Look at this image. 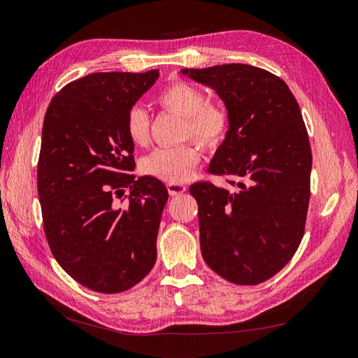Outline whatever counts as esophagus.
Masks as SVG:
<instances>
[{"mask_svg":"<svg viewBox=\"0 0 358 358\" xmlns=\"http://www.w3.org/2000/svg\"><path fill=\"white\" fill-rule=\"evenodd\" d=\"M186 190H187V187L182 186V185H173V182H169V185H168V192H169L171 196H177V195L185 194Z\"/></svg>","mask_w":358,"mask_h":358,"instance_id":"esophagus-1","label":"esophagus"}]
</instances>
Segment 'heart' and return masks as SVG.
<instances>
[{"mask_svg": "<svg viewBox=\"0 0 358 358\" xmlns=\"http://www.w3.org/2000/svg\"><path fill=\"white\" fill-rule=\"evenodd\" d=\"M163 110L182 116L181 139H195L206 148H216L221 143L230 127L227 110L215 103H207L203 90L185 81H176L163 87L157 96ZM151 121L141 107H131L125 117V133L134 145L145 146L150 141ZM195 142H186L171 148H157L141 163L145 176L164 182L186 181L201 162V148Z\"/></svg>", "mask_w": 358, "mask_h": 358, "instance_id": "1", "label": "heart"}]
</instances>
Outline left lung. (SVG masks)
I'll return each mask as SVG.
<instances>
[{
  "instance_id": "1",
  "label": "left lung",
  "mask_w": 358,
  "mask_h": 358,
  "mask_svg": "<svg viewBox=\"0 0 358 358\" xmlns=\"http://www.w3.org/2000/svg\"><path fill=\"white\" fill-rule=\"evenodd\" d=\"M217 92L230 128L208 172L192 185L207 266L227 281L255 286L293 257L306 230L311 148L299 106L272 72L242 63L182 69Z\"/></svg>"
}]
</instances>
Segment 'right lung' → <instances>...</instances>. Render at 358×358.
Wrapping results in <instances>:
<instances>
[{
    "label": "right lung",
    "mask_w": 358,
    "mask_h": 358,
    "mask_svg": "<svg viewBox=\"0 0 358 358\" xmlns=\"http://www.w3.org/2000/svg\"><path fill=\"white\" fill-rule=\"evenodd\" d=\"M96 72L71 81L43 119L38 194L54 259L81 286L121 293L141 282L157 259L159 225L168 190L152 177L134 178V143L125 117L159 78ZM125 188L124 208L115 203Z\"/></svg>",
    "instance_id": "obj_1"
}]
</instances>
